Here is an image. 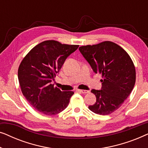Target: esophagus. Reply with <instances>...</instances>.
Wrapping results in <instances>:
<instances>
[{"mask_svg":"<svg viewBox=\"0 0 148 148\" xmlns=\"http://www.w3.org/2000/svg\"><path fill=\"white\" fill-rule=\"evenodd\" d=\"M77 91L80 93H82V94H87V93H89L88 90H77Z\"/></svg>","mask_w":148,"mask_h":148,"instance_id":"1","label":"esophagus"}]
</instances>
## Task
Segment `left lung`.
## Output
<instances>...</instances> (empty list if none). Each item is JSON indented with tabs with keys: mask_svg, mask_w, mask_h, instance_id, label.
Here are the masks:
<instances>
[{
	"mask_svg": "<svg viewBox=\"0 0 148 148\" xmlns=\"http://www.w3.org/2000/svg\"><path fill=\"white\" fill-rule=\"evenodd\" d=\"M95 73L102 74L101 90H92L96 97L88 106L93 112L110 114L120 108L128 98L135 83V68L125 50L114 42L105 41L79 48Z\"/></svg>",
	"mask_w": 148,
	"mask_h": 148,
	"instance_id": "1",
	"label": "left lung"
}]
</instances>
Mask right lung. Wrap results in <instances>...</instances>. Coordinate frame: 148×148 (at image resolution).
<instances>
[{"mask_svg": "<svg viewBox=\"0 0 148 148\" xmlns=\"http://www.w3.org/2000/svg\"><path fill=\"white\" fill-rule=\"evenodd\" d=\"M78 47L46 40L32 48L20 64L18 79L21 92L28 102L42 114L54 115L67 107L74 92H62L52 82L66 58Z\"/></svg>", "mask_w": 148, "mask_h": 148, "instance_id": "1", "label": "right lung"}]
</instances>
